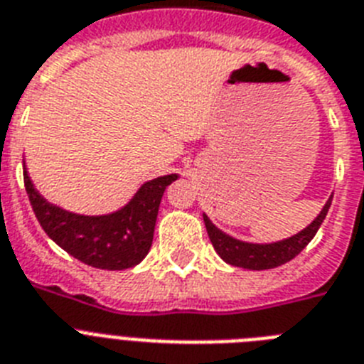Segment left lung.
Listing matches in <instances>:
<instances>
[{
  "label": "left lung",
  "instance_id": "8db88e82",
  "mask_svg": "<svg viewBox=\"0 0 364 364\" xmlns=\"http://www.w3.org/2000/svg\"><path fill=\"white\" fill-rule=\"evenodd\" d=\"M333 196L326 201L323 209L320 210V215L311 222L305 229H301L300 233L292 235L289 239L277 240V242H268V244H253V242H244V240L233 239L228 233H224L222 229L216 228L209 220V216L203 215V222H205L207 233L209 239L215 246L216 253L220 257L224 259L228 264L233 267L248 268V270H270V268L281 267L291 259H294L307 244L313 240L316 235L318 228L322 225L323 218L328 215L329 205H331Z\"/></svg>",
  "mask_w": 364,
  "mask_h": 364
}]
</instances>
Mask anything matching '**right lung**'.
<instances>
[{
	"label": "right lung",
	"instance_id": "obj_1",
	"mask_svg": "<svg viewBox=\"0 0 364 364\" xmlns=\"http://www.w3.org/2000/svg\"><path fill=\"white\" fill-rule=\"evenodd\" d=\"M177 173L146 181L127 205L111 215L87 216L53 205L38 194L23 168V183L36 220L64 252L88 267L125 270L139 264L154 242L155 222L164 191Z\"/></svg>",
	"mask_w": 364,
	"mask_h": 364
}]
</instances>
